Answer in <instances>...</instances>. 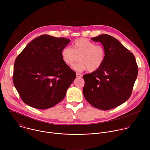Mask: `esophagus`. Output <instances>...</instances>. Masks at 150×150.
<instances>
[{"label":"esophagus","instance_id":"34e87169","mask_svg":"<svg viewBox=\"0 0 150 150\" xmlns=\"http://www.w3.org/2000/svg\"><path fill=\"white\" fill-rule=\"evenodd\" d=\"M76 77H78V78H81V77H82V75H81V74H79V73H76Z\"/></svg>","mask_w":150,"mask_h":150}]
</instances>
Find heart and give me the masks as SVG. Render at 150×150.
<instances>
[{"label":"heart","mask_w":150,"mask_h":150,"mask_svg":"<svg viewBox=\"0 0 150 150\" xmlns=\"http://www.w3.org/2000/svg\"><path fill=\"white\" fill-rule=\"evenodd\" d=\"M61 56L66 65L72 66L78 59L80 60L74 66L77 71L87 70L94 72L100 69L105 59V50L102 45H97L85 38L76 40L72 49L65 47L61 51Z\"/></svg>","instance_id":"heart-1"}]
</instances>
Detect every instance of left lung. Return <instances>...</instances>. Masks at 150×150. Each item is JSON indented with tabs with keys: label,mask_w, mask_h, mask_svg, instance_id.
<instances>
[{
	"label": "left lung",
	"mask_w": 150,
	"mask_h": 150,
	"mask_svg": "<svg viewBox=\"0 0 150 150\" xmlns=\"http://www.w3.org/2000/svg\"><path fill=\"white\" fill-rule=\"evenodd\" d=\"M91 40L101 42L105 50V59L100 69L83 75V94L94 108L108 110L129 99L138 68L134 54L115 37L101 34Z\"/></svg>",
	"instance_id": "left-lung-1"
}]
</instances>
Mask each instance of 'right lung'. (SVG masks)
Here are the masks:
<instances>
[{
    "mask_svg": "<svg viewBox=\"0 0 150 150\" xmlns=\"http://www.w3.org/2000/svg\"><path fill=\"white\" fill-rule=\"evenodd\" d=\"M70 42L64 37L41 35L16 57L13 82L21 98L28 105L46 109L61 101L76 78L63 62L61 51Z\"/></svg>",
    "mask_w": 150,
    "mask_h": 150,
    "instance_id": "obj_1",
    "label": "right lung"
}]
</instances>
